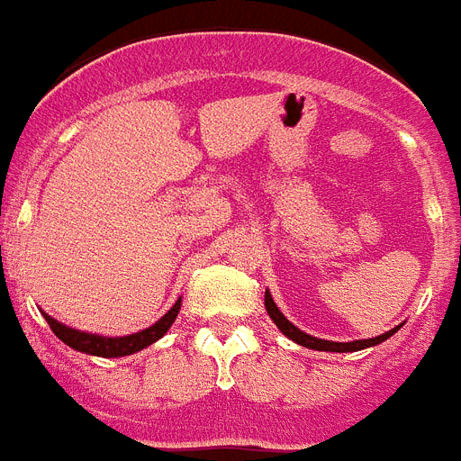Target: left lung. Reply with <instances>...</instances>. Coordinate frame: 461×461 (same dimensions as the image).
Returning <instances> with one entry per match:
<instances>
[{"label":"left lung","mask_w":461,"mask_h":461,"mask_svg":"<svg viewBox=\"0 0 461 461\" xmlns=\"http://www.w3.org/2000/svg\"><path fill=\"white\" fill-rule=\"evenodd\" d=\"M266 309L267 313H270V319L275 321L276 328L284 332V335L288 337V339H293L295 344L304 346V348H313V351H332V353H353V351H362V348H369V346H376L381 344V341H385L388 337H393L394 332H397L402 325H397V328H393L390 332H385V335H378V337H372V339H356V341H328V339H319V337H312L307 335V332H303L300 328H295V325L291 323V321L284 316V313L279 312V307L275 304V300H272L270 291H266Z\"/></svg>","instance_id":"obj_1"}]
</instances>
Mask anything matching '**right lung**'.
Listing matches in <instances>:
<instances>
[{"label": "right lung", "instance_id": "1", "mask_svg": "<svg viewBox=\"0 0 461 461\" xmlns=\"http://www.w3.org/2000/svg\"><path fill=\"white\" fill-rule=\"evenodd\" d=\"M180 307H182V297L168 309L166 316H161V319L157 321V323L140 330V332H133V335H126V337L89 335V332H80V330H73L68 328V325L59 323V321H55L52 316H48L46 312H43V316H46L52 332H55L64 344L76 348V351L87 353V356H99V357H122V356H131V353L136 351H142V348H148V346L154 344L157 339H161V337L168 332L170 325L175 323V319H177Z\"/></svg>", "mask_w": 461, "mask_h": 461}]
</instances>
